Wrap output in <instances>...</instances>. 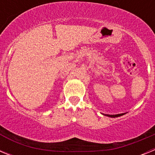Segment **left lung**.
<instances>
[{
    "instance_id": "8db88e82",
    "label": "left lung",
    "mask_w": 155,
    "mask_h": 155,
    "mask_svg": "<svg viewBox=\"0 0 155 155\" xmlns=\"http://www.w3.org/2000/svg\"><path fill=\"white\" fill-rule=\"evenodd\" d=\"M124 114H115V115H110V114H105L107 115V117H120V116L123 115Z\"/></svg>"
}]
</instances>
